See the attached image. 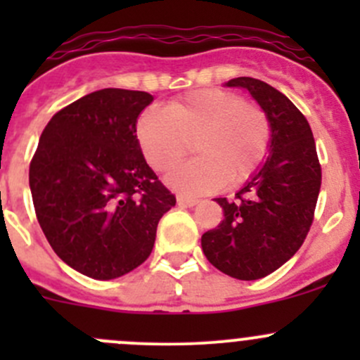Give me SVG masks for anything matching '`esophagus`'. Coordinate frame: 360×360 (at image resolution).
I'll list each match as a JSON object with an SVG mask.
<instances>
[{
  "label": "esophagus",
  "mask_w": 360,
  "mask_h": 360,
  "mask_svg": "<svg viewBox=\"0 0 360 360\" xmlns=\"http://www.w3.org/2000/svg\"><path fill=\"white\" fill-rule=\"evenodd\" d=\"M177 202L181 203V205H188V207H193V205H197L198 202V198H195V197H188V195H179V197H177Z\"/></svg>",
  "instance_id": "1"
}]
</instances>
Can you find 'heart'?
<instances>
[{
    "label": "heart",
    "instance_id": "b5f03b06",
    "mask_svg": "<svg viewBox=\"0 0 360 360\" xmlns=\"http://www.w3.org/2000/svg\"><path fill=\"white\" fill-rule=\"evenodd\" d=\"M136 137L144 158L157 172H169L190 151L198 158L169 177L186 193H209L226 181L245 183L266 158L271 127L263 108L223 89L193 90L169 103L167 111L148 108L139 116Z\"/></svg>",
    "mask_w": 360,
    "mask_h": 360
}]
</instances>
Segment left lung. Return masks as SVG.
<instances>
[{"instance_id": "8db88e82", "label": "left lung", "mask_w": 360, "mask_h": 360, "mask_svg": "<svg viewBox=\"0 0 360 360\" xmlns=\"http://www.w3.org/2000/svg\"><path fill=\"white\" fill-rule=\"evenodd\" d=\"M226 85L249 90L266 112L270 155L233 200L216 198L224 217L202 235V249L223 274L256 281L303 245L314 223L322 170L310 123L284 94L249 76Z\"/></svg>"}]
</instances>
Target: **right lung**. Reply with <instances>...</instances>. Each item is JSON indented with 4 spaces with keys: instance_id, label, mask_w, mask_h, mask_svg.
Listing matches in <instances>:
<instances>
[{
    "instance_id": "obj_1",
    "label": "right lung",
    "mask_w": 360,
    "mask_h": 360,
    "mask_svg": "<svg viewBox=\"0 0 360 360\" xmlns=\"http://www.w3.org/2000/svg\"><path fill=\"white\" fill-rule=\"evenodd\" d=\"M153 96L103 89L59 110L29 165L38 223L57 256L110 281L148 259L158 221L176 195L158 179L136 137Z\"/></svg>"
}]
</instances>
